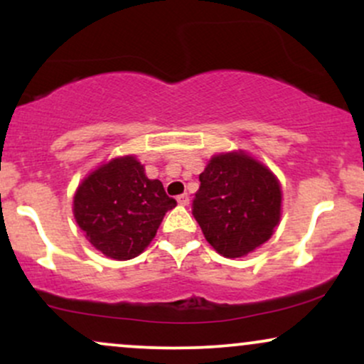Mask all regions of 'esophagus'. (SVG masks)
Instances as JSON below:
<instances>
[{"instance_id": "esophagus-1", "label": "esophagus", "mask_w": 364, "mask_h": 364, "mask_svg": "<svg viewBox=\"0 0 364 364\" xmlns=\"http://www.w3.org/2000/svg\"><path fill=\"white\" fill-rule=\"evenodd\" d=\"M176 200H178L179 205H188V203H190V196H188V193L178 195V196H176Z\"/></svg>"}]
</instances>
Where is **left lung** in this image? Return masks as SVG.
I'll list each match as a JSON object with an SVG mask.
<instances>
[{"label": "left lung", "instance_id": "8db88e82", "mask_svg": "<svg viewBox=\"0 0 364 364\" xmlns=\"http://www.w3.org/2000/svg\"><path fill=\"white\" fill-rule=\"evenodd\" d=\"M281 200V186L265 166L243 152L220 154L200 174L191 212L208 243L237 258L272 236Z\"/></svg>", "mask_w": 364, "mask_h": 364}]
</instances>
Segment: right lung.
I'll list each match as a JSON object with an SVG mask.
<instances>
[{"label": "right lung", "instance_id": "add662e5", "mask_svg": "<svg viewBox=\"0 0 364 364\" xmlns=\"http://www.w3.org/2000/svg\"><path fill=\"white\" fill-rule=\"evenodd\" d=\"M176 200L159 179H149L135 157L112 159L78 186L75 219L87 240L114 260H129L147 248Z\"/></svg>", "mask_w": 364, "mask_h": 364}]
</instances>
